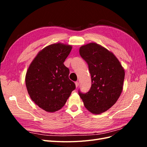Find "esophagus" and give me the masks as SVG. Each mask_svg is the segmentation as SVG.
<instances>
[{
  "label": "esophagus",
  "mask_w": 147,
  "mask_h": 147,
  "mask_svg": "<svg viewBox=\"0 0 147 147\" xmlns=\"http://www.w3.org/2000/svg\"><path fill=\"white\" fill-rule=\"evenodd\" d=\"M75 86H76L77 88L78 86V85H79V83H78V82H76L75 83Z\"/></svg>",
  "instance_id": "esophagus-1"
}]
</instances>
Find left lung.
Returning <instances> with one entry per match:
<instances>
[{
  "label": "left lung",
  "mask_w": 147,
  "mask_h": 147,
  "mask_svg": "<svg viewBox=\"0 0 147 147\" xmlns=\"http://www.w3.org/2000/svg\"><path fill=\"white\" fill-rule=\"evenodd\" d=\"M80 55L88 64L91 87L86 94L79 91L86 109L100 114L116 103L121 94L124 69L112 52L96 43L80 48Z\"/></svg>",
  "instance_id": "1"
}]
</instances>
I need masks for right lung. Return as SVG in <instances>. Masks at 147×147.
I'll use <instances>...</instances> for the list:
<instances>
[{
    "label": "right lung",
    "instance_id": "add662e5",
    "mask_svg": "<svg viewBox=\"0 0 147 147\" xmlns=\"http://www.w3.org/2000/svg\"><path fill=\"white\" fill-rule=\"evenodd\" d=\"M72 47L53 43L40 51L29 65L25 82L34 103L47 112H55L65 105L75 83L69 78V69L64 63Z\"/></svg>",
    "mask_w": 147,
    "mask_h": 147
}]
</instances>
